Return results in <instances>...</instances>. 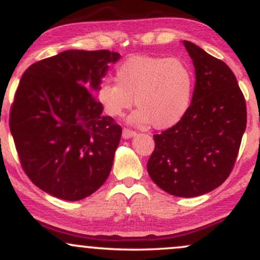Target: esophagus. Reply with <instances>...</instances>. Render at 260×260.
<instances>
[{
	"mask_svg": "<svg viewBox=\"0 0 260 260\" xmlns=\"http://www.w3.org/2000/svg\"><path fill=\"white\" fill-rule=\"evenodd\" d=\"M136 136V132H133V131L128 129V128H124L123 132H122V137H123L124 139H129V138H133V137Z\"/></svg>",
	"mask_w": 260,
	"mask_h": 260,
	"instance_id": "34e87169",
	"label": "esophagus"
}]
</instances>
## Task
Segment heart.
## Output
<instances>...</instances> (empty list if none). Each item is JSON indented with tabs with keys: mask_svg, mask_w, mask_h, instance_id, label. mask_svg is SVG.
<instances>
[{
	"mask_svg": "<svg viewBox=\"0 0 260 260\" xmlns=\"http://www.w3.org/2000/svg\"><path fill=\"white\" fill-rule=\"evenodd\" d=\"M116 83L105 80L96 98L106 115L120 117L133 106L136 124L169 129L186 116L192 103L194 77L189 66L176 57L132 56L116 68Z\"/></svg>",
	"mask_w": 260,
	"mask_h": 260,
	"instance_id": "b5f03b06",
	"label": "heart"
}]
</instances>
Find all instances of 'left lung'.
<instances>
[{"label": "left lung", "mask_w": 260, "mask_h": 260, "mask_svg": "<svg viewBox=\"0 0 260 260\" xmlns=\"http://www.w3.org/2000/svg\"><path fill=\"white\" fill-rule=\"evenodd\" d=\"M183 45L196 70L189 110L176 126L155 134L148 174L176 197H198L225 182L246 131L244 96L234 72L190 41Z\"/></svg>", "instance_id": "left-lung-1"}]
</instances>
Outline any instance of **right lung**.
Masks as SVG:
<instances>
[{
  "label": "right lung",
  "mask_w": 260,
  "mask_h": 260,
  "mask_svg": "<svg viewBox=\"0 0 260 260\" xmlns=\"http://www.w3.org/2000/svg\"><path fill=\"white\" fill-rule=\"evenodd\" d=\"M117 52L67 50L32 63L18 85L10 128L35 186L76 202L105 183L122 128L95 99Z\"/></svg>",
  "instance_id": "obj_1"
}]
</instances>
